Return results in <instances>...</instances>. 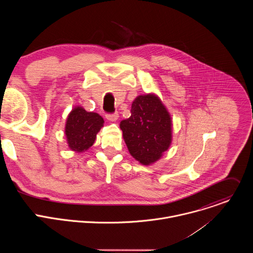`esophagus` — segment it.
<instances>
[{
  "label": "esophagus",
  "mask_w": 253,
  "mask_h": 253,
  "mask_svg": "<svg viewBox=\"0 0 253 253\" xmlns=\"http://www.w3.org/2000/svg\"><path fill=\"white\" fill-rule=\"evenodd\" d=\"M118 117H119L118 113H114V114H106V118H107V120H109V121H111V122H115V121H117V120H118Z\"/></svg>",
  "instance_id": "34e87169"
}]
</instances>
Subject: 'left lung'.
I'll return each instance as SVG.
<instances>
[{
	"label": "left lung",
	"instance_id": "1",
	"mask_svg": "<svg viewBox=\"0 0 253 253\" xmlns=\"http://www.w3.org/2000/svg\"><path fill=\"white\" fill-rule=\"evenodd\" d=\"M120 128L129 153L143 165L158 161L172 141L171 116L155 94L136 97Z\"/></svg>",
	"mask_w": 253,
	"mask_h": 253
}]
</instances>
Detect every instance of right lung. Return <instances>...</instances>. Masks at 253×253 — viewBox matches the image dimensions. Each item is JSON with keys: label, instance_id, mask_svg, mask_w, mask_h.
<instances>
[{"label": "right lung", "instance_id": "obj_1", "mask_svg": "<svg viewBox=\"0 0 253 253\" xmlns=\"http://www.w3.org/2000/svg\"><path fill=\"white\" fill-rule=\"evenodd\" d=\"M103 124L104 120L99 114L87 112L81 106L75 107L69 113L65 126L69 148L78 153L88 150L94 144Z\"/></svg>", "mask_w": 253, "mask_h": 253}]
</instances>
